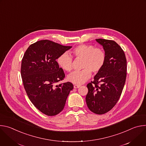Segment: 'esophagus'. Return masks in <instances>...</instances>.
I'll return each instance as SVG.
<instances>
[{
  "label": "esophagus",
  "instance_id": "esophagus-1",
  "mask_svg": "<svg viewBox=\"0 0 146 146\" xmlns=\"http://www.w3.org/2000/svg\"><path fill=\"white\" fill-rule=\"evenodd\" d=\"M80 87V85H74V88H79Z\"/></svg>",
  "mask_w": 146,
  "mask_h": 146
}]
</instances>
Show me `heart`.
<instances>
[{"mask_svg": "<svg viewBox=\"0 0 146 146\" xmlns=\"http://www.w3.org/2000/svg\"><path fill=\"white\" fill-rule=\"evenodd\" d=\"M71 53L77 59H82L81 71H74L68 75L67 79L74 84H81L88 80L91 72L96 73L105 65L106 55L100 48L92 45L81 44L72 50ZM59 66L66 72H70L73 69V58L68 52L62 54L57 59Z\"/></svg>", "mask_w": 146, "mask_h": 146, "instance_id": "b5f03b06", "label": "heart"}]
</instances>
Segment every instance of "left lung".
<instances>
[{
  "mask_svg": "<svg viewBox=\"0 0 146 146\" xmlns=\"http://www.w3.org/2000/svg\"><path fill=\"white\" fill-rule=\"evenodd\" d=\"M106 55L105 63L88 83L86 100L88 109L96 114L106 113L119 100L127 77V59L121 47L113 40L97 38Z\"/></svg>",
  "mask_w": 146,
  "mask_h": 146,
  "instance_id": "obj_1",
  "label": "left lung"
}]
</instances>
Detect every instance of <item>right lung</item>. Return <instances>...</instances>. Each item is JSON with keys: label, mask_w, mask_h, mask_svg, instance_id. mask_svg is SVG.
Masks as SVG:
<instances>
[{"label": "right lung", "mask_w": 146, "mask_h": 146, "mask_svg": "<svg viewBox=\"0 0 146 146\" xmlns=\"http://www.w3.org/2000/svg\"><path fill=\"white\" fill-rule=\"evenodd\" d=\"M72 47L40 40L28 48L22 59L21 74L27 95L33 105L47 115L62 111L73 89L70 82L55 86L65 76L56 59Z\"/></svg>", "instance_id": "add662e5"}]
</instances>
